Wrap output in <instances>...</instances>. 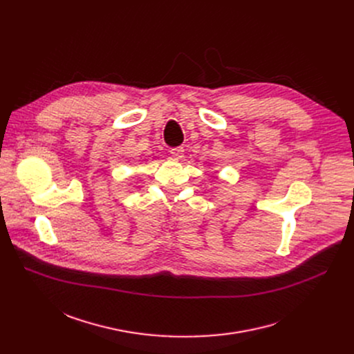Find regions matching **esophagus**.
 I'll return each mask as SVG.
<instances>
[{
  "label": "esophagus",
  "mask_w": 354,
  "mask_h": 354,
  "mask_svg": "<svg viewBox=\"0 0 354 354\" xmlns=\"http://www.w3.org/2000/svg\"><path fill=\"white\" fill-rule=\"evenodd\" d=\"M183 153H185L183 147H176V148H172V149H171V156H172L175 160H182V158H183Z\"/></svg>",
  "instance_id": "esophagus-1"
}]
</instances>
